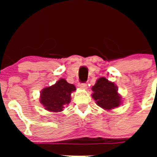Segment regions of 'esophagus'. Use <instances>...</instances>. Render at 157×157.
<instances>
[{
  "mask_svg": "<svg viewBox=\"0 0 157 157\" xmlns=\"http://www.w3.org/2000/svg\"><path fill=\"white\" fill-rule=\"evenodd\" d=\"M79 87L80 88L86 90V89H87V84L86 83H81V84H79Z\"/></svg>",
  "mask_w": 157,
  "mask_h": 157,
  "instance_id": "esophagus-1",
  "label": "esophagus"
}]
</instances>
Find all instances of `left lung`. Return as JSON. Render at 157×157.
<instances>
[{
  "label": "left lung",
  "instance_id": "obj_1",
  "mask_svg": "<svg viewBox=\"0 0 157 157\" xmlns=\"http://www.w3.org/2000/svg\"><path fill=\"white\" fill-rule=\"evenodd\" d=\"M94 94L92 97L97 105L106 110L120 106L121 98L117 92V86L112 82L104 77L98 79L95 85L92 87Z\"/></svg>",
  "mask_w": 157,
  "mask_h": 157
}]
</instances>
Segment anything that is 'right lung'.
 Instances as JSON below:
<instances>
[{
	"mask_svg": "<svg viewBox=\"0 0 157 157\" xmlns=\"http://www.w3.org/2000/svg\"><path fill=\"white\" fill-rule=\"evenodd\" d=\"M75 90L73 84H70L61 78L52 86L43 89L40 101L45 109L49 112H61L63 105L70 103L71 94Z\"/></svg>",
	"mask_w": 157,
	"mask_h": 157,
	"instance_id": "obj_1",
	"label": "right lung"
}]
</instances>
